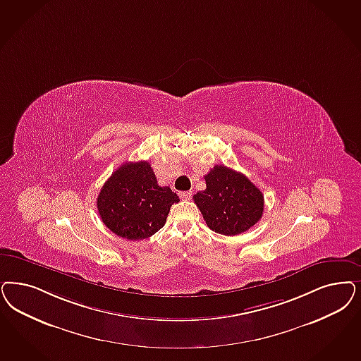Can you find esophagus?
I'll use <instances>...</instances> for the list:
<instances>
[{
    "label": "esophagus",
    "mask_w": 361,
    "mask_h": 361,
    "mask_svg": "<svg viewBox=\"0 0 361 361\" xmlns=\"http://www.w3.org/2000/svg\"><path fill=\"white\" fill-rule=\"evenodd\" d=\"M180 195V199L181 200H190V197H192V192H180L178 193Z\"/></svg>",
    "instance_id": "esophagus-1"
}]
</instances>
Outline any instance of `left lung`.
<instances>
[{
	"label": "left lung",
	"mask_w": 361,
	"mask_h": 361,
	"mask_svg": "<svg viewBox=\"0 0 361 361\" xmlns=\"http://www.w3.org/2000/svg\"><path fill=\"white\" fill-rule=\"evenodd\" d=\"M204 178L207 188L193 200L212 231L236 236L262 219L264 196L247 176L216 165Z\"/></svg>",
	"instance_id": "1"
}]
</instances>
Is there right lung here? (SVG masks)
Masks as SVG:
<instances>
[{
    "mask_svg": "<svg viewBox=\"0 0 361 361\" xmlns=\"http://www.w3.org/2000/svg\"><path fill=\"white\" fill-rule=\"evenodd\" d=\"M178 196L160 187L148 161L123 164L101 188L97 209L113 233L144 240L160 231Z\"/></svg>",
    "mask_w": 361,
    "mask_h": 361,
    "instance_id": "add662e5",
    "label": "right lung"
}]
</instances>
